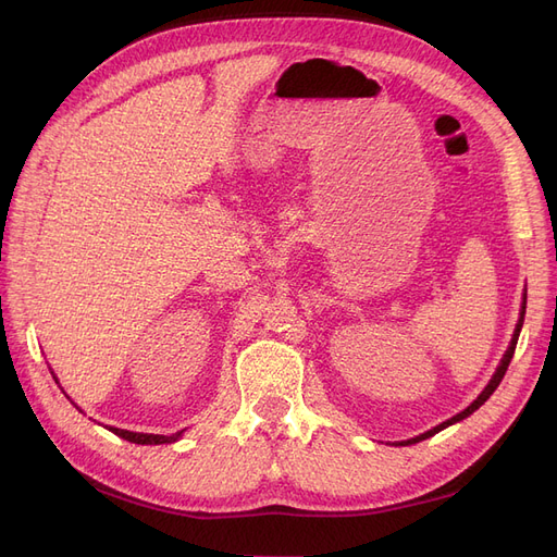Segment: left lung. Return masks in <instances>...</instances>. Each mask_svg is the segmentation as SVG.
Here are the masks:
<instances>
[{"label":"left lung","instance_id":"obj_1","mask_svg":"<svg viewBox=\"0 0 557 557\" xmlns=\"http://www.w3.org/2000/svg\"><path fill=\"white\" fill-rule=\"evenodd\" d=\"M525 305H528V297H522V307H520V318H518V325H516V330H513V336H511V344H509V348H507V352H504V358H502V362H499V367H497V372L493 374V379H491V383H487L485 387H483V393L469 404V407L465 409V411H460L458 416H453L450 420H446V423H442V425H436V428H432L430 432H425V434H420V436H413V440H407V442H399L401 446H409V444H418V442H423V440H428V436H432V434H436V432H442L444 428H448V425H453V423H460V420H465L467 416H471L474 413L481 404L491 397L495 391H497V385H499V381L504 379V374H507V369H509V362H511V358H513V350H516V344H518V334H520V327H522V320H525Z\"/></svg>","mask_w":557,"mask_h":557}]
</instances>
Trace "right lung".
<instances>
[{
  "label": "right lung",
  "mask_w": 557,
  "mask_h": 557,
  "mask_svg": "<svg viewBox=\"0 0 557 557\" xmlns=\"http://www.w3.org/2000/svg\"><path fill=\"white\" fill-rule=\"evenodd\" d=\"M58 381V379H55ZM113 434H117L121 436V440H125V442H132V444H153V446H158V444H172V442H178L181 440V434H183V430L181 432H176V434H172V436H164V434H144V432H129V430H117V428H109Z\"/></svg>",
  "instance_id": "1"
}]
</instances>
